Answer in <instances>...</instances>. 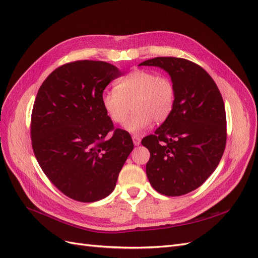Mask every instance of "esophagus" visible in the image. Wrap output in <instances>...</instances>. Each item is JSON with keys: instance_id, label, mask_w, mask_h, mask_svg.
Wrapping results in <instances>:
<instances>
[{"instance_id": "esophagus-1", "label": "esophagus", "mask_w": 258, "mask_h": 258, "mask_svg": "<svg viewBox=\"0 0 258 258\" xmlns=\"http://www.w3.org/2000/svg\"><path fill=\"white\" fill-rule=\"evenodd\" d=\"M132 140H134V144L135 145H140V143H141V138L138 137V136H132Z\"/></svg>"}]
</instances>
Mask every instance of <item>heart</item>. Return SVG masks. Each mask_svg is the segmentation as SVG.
<instances>
[{"label": "heart", "mask_w": 258, "mask_h": 258, "mask_svg": "<svg viewBox=\"0 0 258 258\" xmlns=\"http://www.w3.org/2000/svg\"><path fill=\"white\" fill-rule=\"evenodd\" d=\"M103 108L108 117L118 124L128 119L127 131L139 134L156 123L166 121L172 114L175 103V86L167 75L150 70H135L117 82L115 89L103 92Z\"/></svg>", "instance_id": "obj_1"}]
</instances>
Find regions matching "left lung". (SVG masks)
Listing matches in <instances>:
<instances>
[{"label":"left lung","mask_w":258,"mask_h":258,"mask_svg":"<svg viewBox=\"0 0 258 258\" xmlns=\"http://www.w3.org/2000/svg\"><path fill=\"white\" fill-rule=\"evenodd\" d=\"M140 66L166 70L175 86L172 114L142 145L151 153L146 175L153 188L182 196L204 184L222 159L227 141L224 101L212 77L192 61L157 57Z\"/></svg>","instance_id":"left-lung-1"}]
</instances>
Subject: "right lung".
Returning a JSON list of instances; mask_svg holds the SVG:
<instances>
[{
    "mask_svg": "<svg viewBox=\"0 0 258 258\" xmlns=\"http://www.w3.org/2000/svg\"><path fill=\"white\" fill-rule=\"evenodd\" d=\"M121 74L107 62L73 61L52 71L37 91L31 115L33 152L49 181L73 200L108 196L134 150L130 135L114 128L101 101ZM108 132L112 137L106 139Z\"/></svg>",
    "mask_w": 258,
    "mask_h": 258,
    "instance_id": "obj_1",
    "label": "right lung"
}]
</instances>
